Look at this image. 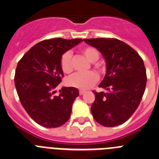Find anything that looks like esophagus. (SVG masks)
Listing matches in <instances>:
<instances>
[{
    "label": "esophagus",
    "instance_id": "obj_1",
    "mask_svg": "<svg viewBox=\"0 0 159 159\" xmlns=\"http://www.w3.org/2000/svg\"><path fill=\"white\" fill-rule=\"evenodd\" d=\"M84 92H85V91H83V90H80L79 91V94L80 95H83V94H84Z\"/></svg>",
    "mask_w": 159,
    "mask_h": 159
}]
</instances>
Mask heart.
Instances as JSON below:
<instances>
[{"instance_id":"obj_1","label":"heart","mask_w":159,"mask_h":159,"mask_svg":"<svg viewBox=\"0 0 159 159\" xmlns=\"http://www.w3.org/2000/svg\"><path fill=\"white\" fill-rule=\"evenodd\" d=\"M81 53L85 57L86 59L90 62H95L98 59L99 53L95 48L92 47H83L81 50ZM61 70L65 74L71 73L73 70V66L71 62V53L69 52H66L61 56ZM95 67L100 68L98 64H95ZM98 77L94 72H89L86 74H75L67 79V84L71 87L76 88L78 89L86 90L98 81Z\"/></svg>"}]
</instances>
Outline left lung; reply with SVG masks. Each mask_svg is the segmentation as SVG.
Here are the masks:
<instances>
[{
  "mask_svg": "<svg viewBox=\"0 0 159 159\" xmlns=\"http://www.w3.org/2000/svg\"><path fill=\"white\" fill-rule=\"evenodd\" d=\"M84 41L95 47L106 62V76L98 85L106 92L93 91L92 116L104 127L121 125L133 115L142 99L147 83L144 61L132 47L117 39Z\"/></svg>",
  "mask_w": 159,
  "mask_h": 159,
  "instance_id": "left-lung-1",
  "label": "left lung"
}]
</instances>
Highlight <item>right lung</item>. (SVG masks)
I'll return each mask as SVG.
<instances>
[{
  "instance_id": "1",
  "label": "right lung",
  "mask_w": 159,
  "mask_h": 159,
  "mask_svg": "<svg viewBox=\"0 0 159 159\" xmlns=\"http://www.w3.org/2000/svg\"><path fill=\"white\" fill-rule=\"evenodd\" d=\"M81 41L46 39L33 46L18 61L15 75L17 93L27 113L42 127H61L70 118L78 90L63 87L57 95L55 89L64 77L60 64L61 56Z\"/></svg>"
}]
</instances>
